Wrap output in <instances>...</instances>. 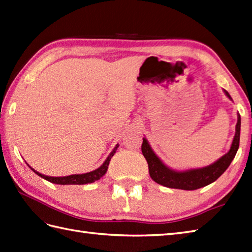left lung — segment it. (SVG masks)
I'll use <instances>...</instances> for the list:
<instances>
[{
  "instance_id": "left-lung-1",
  "label": "left lung",
  "mask_w": 252,
  "mask_h": 252,
  "mask_svg": "<svg viewBox=\"0 0 252 252\" xmlns=\"http://www.w3.org/2000/svg\"><path fill=\"white\" fill-rule=\"evenodd\" d=\"M225 95L232 101L229 92L223 90ZM239 136H241V116L237 114V124L235 126V135L230 150L222 156L213 164L201 168H191L187 171H175L169 168L158 157L153 148L150 147L148 140L143 138L142 153L148 163L149 175L157 184L162 185L167 188L181 189V190H196L208 186L217 180L226 168L230 166L239 147Z\"/></svg>"
}]
</instances>
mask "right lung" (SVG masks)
Returning <instances> with one entry per match:
<instances>
[{
	"instance_id": "obj_1",
	"label": "right lung",
	"mask_w": 252,
	"mask_h": 252,
	"mask_svg": "<svg viewBox=\"0 0 252 252\" xmlns=\"http://www.w3.org/2000/svg\"><path fill=\"white\" fill-rule=\"evenodd\" d=\"M118 147H119V145L117 144L116 147L113 149L112 153L109 154V156L107 157V159L104 161V163L101 166H99L96 169H94V171L86 173V174H75V175H69V176H64V177H51V176H45V175L36 172L32 167H31V169L35 174L38 175L39 177H42V178L48 180V181H50V183L56 184V185H86V184H91V183H94V181L98 180L101 177H103L105 173L107 172L109 161L113 158V156L116 154V150Z\"/></svg>"
}]
</instances>
